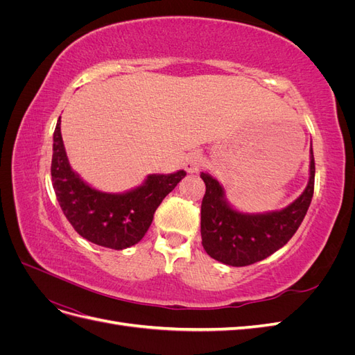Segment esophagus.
<instances>
[{
	"label": "esophagus",
	"instance_id": "esophagus-1",
	"mask_svg": "<svg viewBox=\"0 0 355 355\" xmlns=\"http://www.w3.org/2000/svg\"><path fill=\"white\" fill-rule=\"evenodd\" d=\"M202 166V157L198 153H192L187 159V170L189 173H196Z\"/></svg>",
	"mask_w": 355,
	"mask_h": 355
}]
</instances>
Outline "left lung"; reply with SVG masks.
<instances>
[{
  "instance_id": "8db88e82",
  "label": "left lung",
  "mask_w": 355,
  "mask_h": 355,
  "mask_svg": "<svg viewBox=\"0 0 355 355\" xmlns=\"http://www.w3.org/2000/svg\"><path fill=\"white\" fill-rule=\"evenodd\" d=\"M206 194L201 202V240L213 259L231 266H247L271 256L293 237L302 223L314 194L315 163L311 148L309 182L290 206L280 211L245 214L234 210L225 200L216 179L201 173Z\"/></svg>"
}]
</instances>
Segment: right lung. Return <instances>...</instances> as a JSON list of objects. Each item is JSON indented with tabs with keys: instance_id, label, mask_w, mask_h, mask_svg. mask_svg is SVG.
<instances>
[{
	"instance_id": "add662e5",
	"label": "right lung",
	"mask_w": 355,
	"mask_h": 355,
	"mask_svg": "<svg viewBox=\"0 0 355 355\" xmlns=\"http://www.w3.org/2000/svg\"><path fill=\"white\" fill-rule=\"evenodd\" d=\"M187 171L149 175L145 184L124 194L96 191L73 173L63 146L60 118L53 135L51 182L60 209L83 239L123 250L144 239L164 197L185 178Z\"/></svg>"
}]
</instances>
